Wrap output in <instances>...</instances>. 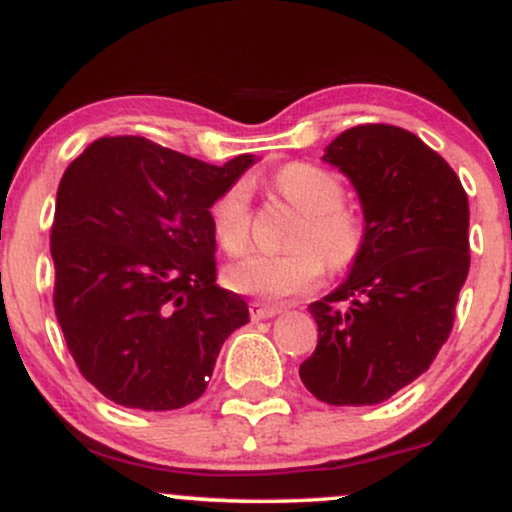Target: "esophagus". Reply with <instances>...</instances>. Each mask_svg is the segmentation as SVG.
<instances>
[{"label":"esophagus","mask_w":512,"mask_h":512,"mask_svg":"<svg viewBox=\"0 0 512 512\" xmlns=\"http://www.w3.org/2000/svg\"><path fill=\"white\" fill-rule=\"evenodd\" d=\"M279 313H281L279 305L264 303V301H252L250 303V317H252V320H269V317H274Z\"/></svg>","instance_id":"34e87169"}]
</instances>
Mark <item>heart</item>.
Segmentation results:
<instances>
[{"instance_id": "obj_1", "label": "heart", "mask_w": 512, "mask_h": 512, "mask_svg": "<svg viewBox=\"0 0 512 512\" xmlns=\"http://www.w3.org/2000/svg\"><path fill=\"white\" fill-rule=\"evenodd\" d=\"M274 187L291 207L303 214L293 233V250L281 255L250 252L231 262L223 272L226 286L245 296L279 301L313 289L322 269L342 272L361 255L366 243V221L344 207V185L332 170L315 163H289L276 173ZM211 231L226 252H240L250 238V190L245 182L214 199L209 209Z\"/></svg>"}]
</instances>
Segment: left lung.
Returning a JSON list of instances; mask_svg holds the SVG:
<instances>
[{"label": "left lung", "mask_w": 512, "mask_h": 512, "mask_svg": "<svg viewBox=\"0 0 512 512\" xmlns=\"http://www.w3.org/2000/svg\"><path fill=\"white\" fill-rule=\"evenodd\" d=\"M322 161L354 185L366 243L342 284L310 303L317 346L298 373L320 402L366 407L414 383L448 342L469 272V202L445 158L402 127L346 129Z\"/></svg>", "instance_id": "8db88e82"}]
</instances>
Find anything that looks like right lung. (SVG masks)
I'll list each match as a JSON object with an SVG mask.
<instances>
[{
  "mask_svg": "<svg viewBox=\"0 0 512 512\" xmlns=\"http://www.w3.org/2000/svg\"><path fill=\"white\" fill-rule=\"evenodd\" d=\"M252 163L209 166L144 137H103L64 170L52 301L81 375L115 404L195 402L228 334L250 320L248 303L216 286L209 209Z\"/></svg>",
  "mask_w": 512,
  "mask_h": 512,
  "instance_id": "add662e5",
  "label": "right lung"
}]
</instances>
